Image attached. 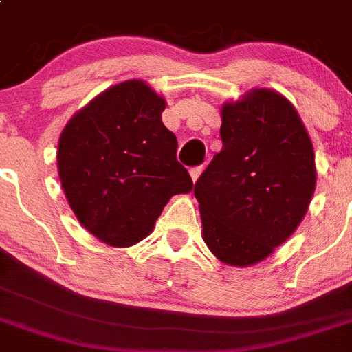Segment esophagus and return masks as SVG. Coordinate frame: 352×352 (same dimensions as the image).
<instances>
[{
    "mask_svg": "<svg viewBox=\"0 0 352 352\" xmlns=\"http://www.w3.org/2000/svg\"><path fill=\"white\" fill-rule=\"evenodd\" d=\"M201 172H203V166H195V168L189 170V173H191L192 182H196V180L199 179V175H201Z\"/></svg>",
    "mask_w": 352,
    "mask_h": 352,
    "instance_id": "esophagus-1",
    "label": "esophagus"
}]
</instances>
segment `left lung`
<instances>
[{"mask_svg": "<svg viewBox=\"0 0 352 352\" xmlns=\"http://www.w3.org/2000/svg\"><path fill=\"white\" fill-rule=\"evenodd\" d=\"M222 151L195 186L203 239L224 264L246 267L283 245L309 208L314 149L283 95L255 88L222 106Z\"/></svg>", "mask_w": 352, "mask_h": 352, "instance_id": "1", "label": "left lung"}]
</instances>
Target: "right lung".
Returning <instances> with one entry per match:
<instances>
[{
  "label": "right lung",
  "mask_w": 352,
  "mask_h": 352,
  "mask_svg": "<svg viewBox=\"0 0 352 352\" xmlns=\"http://www.w3.org/2000/svg\"><path fill=\"white\" fill-rule=\"evenodd\" d=\"M165 98L140 80L107 88L69 120L57 168L88 232L118 248L142 241L170 198L192 191L177 139L161 121Z\"/></svg>",
  "instance_id": "obj_1"
}]
</instances>
